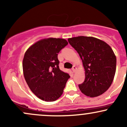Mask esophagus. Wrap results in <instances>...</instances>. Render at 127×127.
Instances as JSON below:
<instances>
[{
    "label": "esophagus",
    "instance_id": "esophagus-1",
    "mask_svg": "<svg viewBox=\"0 0 127 127\" xmlns=\"http://www.w3.org/2000/svg\"><path fill=\"white\" fill-rule=\"evenodd\" d=\"M76 70H77V67L76 66V65H73V67H72V70H73V72H75Z\"/></svg>",
    "mask_w": 127,
    "mask_h": 127
}]
</instances>
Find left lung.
Here are the masks:
<instances>
[{
	"label": "left lung",
	"mask_w": 127,
	"mask_h": 127,
	"mask_svg": "<svg viewBox=\"0 0 127 127\" xmlns=\"http://www.w3.org/2000/svg\"><path fill=\"white\" fill-rule=\"evenodd\" d=\"M79 54L85 70V79L79 85L80 90L90 97L99 96L108 90L116 72V58L105 42L91 36L68 38Z\"/></svg>",
	"instance_id": "8db88e82"
}]
</instances>
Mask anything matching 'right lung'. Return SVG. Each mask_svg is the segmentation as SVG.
Listing matches in <instances>:
<instances>
[{
  "label": "right lung",
  "mask_w": 127,
  "mask_h": 127,
  "mask_svg": "<svg viewBox=\"0 0 127 127\" xmlns=\"http://www.w3.org/2000/svg\"><path fill=\"white\" fill-rule=\"evenodd\" d=\"M67 44L64 39H42L31 45L24 54V78L33 94L43 101H54L60 97L70 78L60 69L57 57Z\"/></svg>",
  "instance_id": "1"
}]
</instances>
